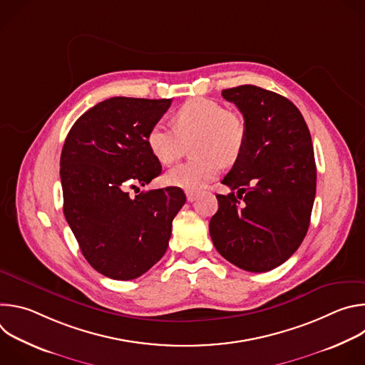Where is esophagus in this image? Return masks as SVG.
<instances>
[{
    "label": "esophagus",
    "mask_w": 365,
    "mask_h": 365,
    "mask_svg": "<svg viewBox=\"0 0 365 365\" xmlns=\"http://www.w3.org/2000/svg\"><path fill=\"white\" fill-rule=\"evenodd\" d=\"M196 193L195 192H186V199H187V202H193V200H196Z\"/></svg>",
    "instance_id": "34e87169"
}]
</instances>
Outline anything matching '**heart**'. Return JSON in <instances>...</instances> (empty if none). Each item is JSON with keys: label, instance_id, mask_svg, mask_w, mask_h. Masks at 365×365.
<instances>
[{"label": "heart", "instance_id": "b5f03b06", "mask_svg": "<svg viewBox=\"0 0 365 365\" xmlns=\"http://www.w3.org/2000/svg\"><path fill=\"white\" fill-rule=\"evenodd\" d=\"M244 121L228 113L220 102L207 98H192L175 111L173 125L155 123L145 141L151 154L162 165L176 163L192 140L197 159L169 170L165 182L170 186L193 192L217 178L222 165L240 159L245 145Z\"/></svg>", "mask_w": 365, "mask_h": 365}]
</instances>
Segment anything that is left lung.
<instances>
[{
    "label": "left lung",
    "mask_w": 365,
    "mask_h": 365,
    "mask_svg": "<svg viewBox=\"0 0 365 365\" xmlns=\"http://www.w3.org/2000/svg\"><path fill=\"white\" fill-rule=\"evenodd\" d=\"M222 96L242 114L247 137L222 180L232 192L217 195L210 234L230 263L263 273L289 259L307 232L317 193L314 145L287 98L254 85L224 89Z\"/></svg>",
    "instance_id": "left-lung-1"
}]
</instances>
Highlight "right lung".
Wrapping results in <instances>:
<instances>
[{
	"instance_id": "add662e5",
	"label": "right lung",
	"mask_w": 365,
	"mask_h": 365,
	"mask_svg": "<svg viewBox=\"0 0 365 365\" xmlns=\"http://www.w3.org/2000/svg\"><path fill=\"white\" fill-rule=\"evenodd\" d=\"M172 99L114 96L72 125L61 155L63 214L86 262L114 280H133L165 255L180 187L141 192L162 173L145 137ZM138 189V187H137Z\"/></svg>"
}]
</instances>
